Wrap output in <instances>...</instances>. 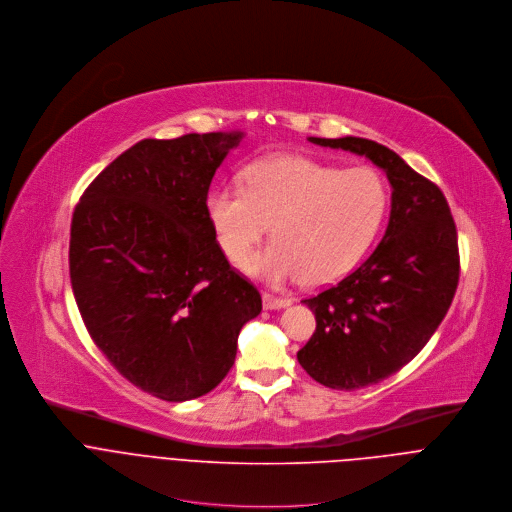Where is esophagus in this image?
<instances>
[{"label": "esophagus", "instance_id": "obj_1", "mask_svg": "<svg viewBox=\"0 0 512 512\" xmlns=\"http://www.w3.org/2000/svg\"><path fill=\"white\" fill-rule=\"evenodd\" d=\"M262 300H264L266 311H278V309H286V306H290V298H280V296L266 294V292H264Z\"/></svg>", "mask_w": 512, "mask_h": 512}]
</instances>
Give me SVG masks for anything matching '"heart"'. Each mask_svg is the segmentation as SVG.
Segmentation results:
<instances>
[{
    "mask_svg": "<svg viewBox=\"0 0 512 512\" xmlns=\"http://www.w3.org/2000/svg\"><path fill=\"white\" fill-rule=\"evenodd\" d=\"M389 191L373 167L339 169L309 157L280 155L222 185L208 214L226 256L242 264L267 231L275 242L246 270L270 284H329L349 274L377 238Z\"/></svg>",
    "mask_w": 512,
    "mask_h": 512,
    "instance_id": "obj_1",
    "label": "heart"
}]
</instances>
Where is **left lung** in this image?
<instances>
[{"label":"left lung","mask_w":512,"mask_h":512,"mask_svg":"<svg viewBox=\"0 0 512 512\" xmlns=\"http://www.w3.org/2000/svg\"><path fill=\"white\" fill-rule=\"evenodd\" d=\"M311 143L367 157L391 183V214L373 254L339 284L302 302L317 331L298 363L321 385L353 391L410 363L446 317L460 276L458 234L436 183L369 139Z\"/></svg>","instance_id":"8db88e82"}]
</instances>
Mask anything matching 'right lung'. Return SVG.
<instances>
[{
	"mask_svg": "<svg viewBox=\"0 0 512 512\" xmlns=\"http://www.w3.org/2000/svg\"><path fill=\"white\" fill-rule=\"evenodd\" d=\"M242 133L143 139L84 189L70 226L80 317L113 367L139 389L187 401L232 369L262 298L226 260L208 191Z\"/></svg>",
	"mask_w": 512,
	"mask_h": 512,
	"instance_id": "1",
	"label": "right lung"
}]
</instances>
